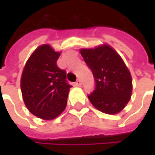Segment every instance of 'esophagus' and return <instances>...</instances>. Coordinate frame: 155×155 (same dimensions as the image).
I'll use <instances>...</instances> for the list:
<instances>
[{
	"instance_id": "esophagus-1",
	"label": "esophagus",
	"mask_w": 155,
	"mask_h": 155,
	"mask_svg": "<svg viewBox=\"0 0 155 155\" xmlns=\"http://www.w3.org/2000/svg\"><path fill=\"white\" fill-rule=\"evenodd\" d=\"M74 85H75V86H81V80H80V79L75 81V83H74Z\"/></svg>"
}]
</instances>
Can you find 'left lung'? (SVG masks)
I'll use <instances>...</instances> for the list:
<instances>
[{
  "label": "left lung",
  "mask_w": 155,
  "mask_h": 155,
  "mask_svg": "<svg viewBox=\"0 0 155 155\" xmlns=\"http://www.w3.org/2000/svg\"><path fill=\"white\" fill-rule=\"evenodd\" d=\"M81 54L95 81L94 91L88 95L91 104L105 114L119 113L132 94L131 74L120 55L108 45L81 49Z\"/></svg>",
  "instance_id": "obj_1"
}]
</instances>
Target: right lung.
Returning <instances> with one entry per match:
<instances>
[{
    "label": "right lung",
    "mask_w": 155,
    "mask_h": 155,
    "mask_svg": "<svg viewBox=\"0 0 155 155\" xmlns=\"http://www.w3.org/2000/svg\"><path fill=\"white\" fill-rule=\"evenodd\" d=\"M60 53L49 45H42L26 61L21 88L29 111L43 120L56 118L64 110L71 85L66 72L56 64Z\"/></svg>",
    "instance_id": "1"
}]
</instances>
